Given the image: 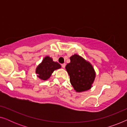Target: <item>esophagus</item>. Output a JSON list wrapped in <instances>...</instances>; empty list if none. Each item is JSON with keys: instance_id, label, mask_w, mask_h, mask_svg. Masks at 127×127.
Masks as SVG:
<instances>
[{"instance_id": "34e87169", "label": "esophagus", "mask_w": 127, "mask_h": 127, "mask_svg": "<svg viewBox=\"0 0 127 127\" xmlns=\"http://www.w3.org/2000/svg\"><path fill=\"white\" fill-rule=\"evenodd\" d=\"M65 66H66V64H62V67H63V68H65Z\"/></svg>"}]
</instances>
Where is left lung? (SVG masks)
I'll list each match as a JSON object with an SVG mask.
<instances>
[{
	"mask_svg": "<svg viewBox=\"0 0 127 127\" xmlns=\"http://www.w3.org/2000/svg\"><path fill=\"white\" fill-rule=\"evenodd\" d=\"M70 62L65 68L70 77V82L77 93L91 89L96 73L93 65L83 57L74 54L70 57Z\"/></svg>",
	"mask_w": 127,
	"mask_h": 127,
	"instance_id": "obj_1",
	"label": "left lung"
}]
</instances>
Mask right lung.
<instances>
[{
	"mask_svg": "<svg viewBox=\"0 0 127 127\" xmlns=\"http://www.w3.org/2000/svg\"><path fill=\"white\" fill-rule=\"evenodd\" d=\"M61 67L60 64L53 61V58L49 56H46L36 67V73L40 79L45 81L49 79L54 71Z\"/></svg>",
	"mask_w": 127,
	"mask_h": 127,
	"instance_id": "add662e5",
	"label": "right lung"
}]
</instances>
